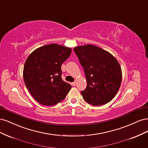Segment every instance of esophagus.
<instances>
[{
  "label": "esophagus",
  "mask_w": 148,
  "mask_h": 148,
  "mask_svg": "<svg viewBox=\"0 0 148 148\" xmlns=\"http://www.w3.org/2000/svg\"><path fill=\"white\" fill-rule=\"evenodd\" d=\"M76 84H77V83H76V82H73V83H71V85H72V86H75Z\"/></svg>",
  "instance_id": "esophagus-1"
}]
</instances>
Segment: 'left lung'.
<instances>
[{"instance_id":"1","label":"left lung","mask_w":148,"mask_h":148,"mask_svg":"<svg viewBox=\"0 0 148 148\" xmlns=\"http://www.w3.org/2000/svg\"><path fill=\"white\" fill-rule=\"evenodd\" d=\"M83 66L87 86L81 91L83 99L94 106L109 102L116 95L122 82V70L117 59L95 46L74 48Z\"/></svg>"}]
</instances>
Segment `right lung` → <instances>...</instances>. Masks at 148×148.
<instances>
[{
    "mask_svg": "<svg viewBox=\"0 0 148 148\" xmlns=\"http://www.w3.org/2000/svg\"><path fill=\"white\" fill-rule=\"evenodd\" d=\"M70 48L52 44L36 49L26 59L23 78L34 99L44 106L64 100L71 88L62 79V64L70 57Z\"/></svg>",
    "mask_w": 148,
    "mask_h": 148,
    "instance_id": "right-lung-1",
    "label": "right lung"
}]
</instances>
